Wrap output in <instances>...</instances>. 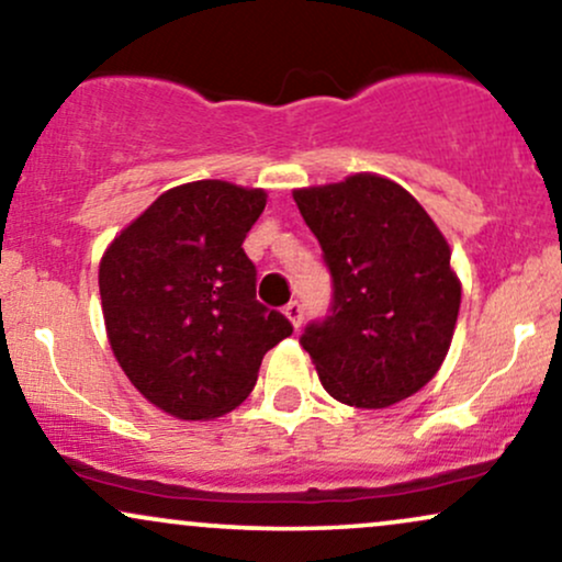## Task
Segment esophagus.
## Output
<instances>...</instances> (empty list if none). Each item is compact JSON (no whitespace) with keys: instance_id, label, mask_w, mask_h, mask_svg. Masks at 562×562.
I'll use <instances>...</instances> for the list:
<instances>
[{"instance_id":"esophagus-1","label":"esophagus","mask_w":562,"mask_h":562,"mask_svg":"<svg viewBox=\"0 0 562 562\" xmlns=\"http://www.w3.org/2000/svg\"><path fill=\"white\" fill-rule=\"evenodd\" d=\"M285 316L293 322V327H301L303 322V303L301 301H290L285 306Z\"/></svg>"}]
</instances>
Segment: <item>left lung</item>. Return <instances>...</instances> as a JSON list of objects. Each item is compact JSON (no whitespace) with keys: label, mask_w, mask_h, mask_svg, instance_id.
<instances>
[{"label":"left lung","mask_w":562,"mask_h":562,"mask_svg":"<svg viewBox=\"0 0 562 562\" xmlns=\"http://www.w3.org/2000/svg\"><path fill=\"white\" fill-rule=\"evenodd\" d=\"M293 199L333 277L327 314L301 335L324 390L356 408L414 395L442 367L461 308L448 240L414 195L376 175Z\"/></svg>","instance_id":"left-lung-1"}]
</instances>
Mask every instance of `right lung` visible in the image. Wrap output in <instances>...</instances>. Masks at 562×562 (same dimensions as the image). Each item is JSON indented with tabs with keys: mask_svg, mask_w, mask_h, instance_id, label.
Here are the masks:
<instances>
[{
	"mask_svg": "<svg viewBox=\"0 0 562 562\" xmlns=\"http://www.w3.org/2000/svg\"><path fill=\"white\" fill-rule=\"evenodd\" d=\"M263 191L199 180L161 193L106 248V335L135 390L178 418H216L251 395L261 358L293 335L256 301L243 251Z\"/></svg>",
	"mask_w": 562,
	"mask_h": 562,
	"instance_id": "add662e5",
	"label": "right lung"
}]
</instances>
